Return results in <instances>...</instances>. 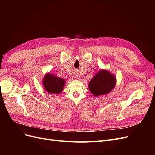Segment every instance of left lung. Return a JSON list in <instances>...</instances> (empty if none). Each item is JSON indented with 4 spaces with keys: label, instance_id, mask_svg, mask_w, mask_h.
Wrapping results in <instances>:
<instances>
[{
    "label": "left lung",
    "instance_id": "obj_1",
    "mask_svg": "<svg viewBox=\"0 0 155 155\" xmlns=\"http://www.w3.org/2000/svg\"><path fill=\"white\" fill-rule=\"evenodd\" d=\"M116 78L109 70L101 69L88 83L89 91L94 96L108 94L116 86Z\"/></svg>",
    "mask_w": 155,
    "mask_h": 155
}]
</instances>
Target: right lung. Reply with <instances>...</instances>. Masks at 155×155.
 <instances>
[{"instance_id":"add662e5","label":"right lung","mask_w":155,"mask_h":155,"mask_svg":"<svg viewBox=\"0 0 155 155\" xmlns=\"http://www.w3.org/2000/svg\"><path fill=\"white\" fill-rule=\"evenodd\" d=\"M65 79L60 78L52 73H46L43 78L42 84L44 89L50 94H59L63 91L65 85Z\"/></svg>"}]
</instances>
